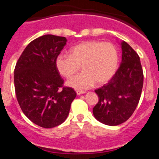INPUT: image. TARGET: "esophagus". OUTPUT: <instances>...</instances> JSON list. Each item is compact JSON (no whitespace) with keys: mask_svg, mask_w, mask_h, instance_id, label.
Listing matches in <instances>:
<instances>
[{"mask_svg":"<svg viewBox=\"0 0 159 159\" xmlns=\"http://www.w3.org/2000/svg\"><path fill=\"white\" fill-rule=\"evenodd\" d=\"M75 92H76V94H77V95H82V94L85 93V92H84V91H80V90H76Z\"/></svg>","mask_w":159,"mask_h":159,"instance_id":"34e87169","label":"esophagus"}]
</instances>
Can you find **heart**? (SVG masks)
<instances>
[{"instance_id":"obj_1","label":"heart","mask_w":159,"mask_h":159,"mask_svg":"<svg viewBox=\"0 0 159 159\" xmlns=\"http://www.w3.org/2000/svg\"><path fill=\"white\" fill-rule=\"evenodd\" d=\"M70 55H60L56 67L60 75L71 78L80 70L83 71L67 82V86L79 90L88 89L95 83L101 85L115 75L119 64V52L110 42L86 41L70 49Z\"/></svg>"}]
</instances>
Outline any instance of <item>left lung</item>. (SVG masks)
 Here are the masks:
<instances>
[{
    "label": "left lung",
    "mask_w": 159,
    "mask_h": 159,
    "mask_svg": "<svg viewBox=\"0 0 159 159\" xmlns=\"http://www.w3.org/2000/svg\"><path fill=\"white\" fill-rule=\"evenodd\" d=\"M122 62L107 84L95 90L99 102L94 107L95 119L108 126H117L132 116L139 102L143 72L139 55L127 42H121Z\"/></svg>",
    "instance_id": "1"
}]
</instances>
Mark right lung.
I'll return each mask as SVG.
<instances>
[{
	"label": "right lung",
	"instance_id": "right-lung-1",
	"mask_svg": "<svg viewBox=\"0 0 159 159\" xmlns=\"http://www.w3.org/2000/svg\"><path fill=\"white\" fill-rule=\"evenodd\" d=\"M67 43L64 36L44 35L25 48L14 70L18 103L33 123L52 128L65 121L76 96L56 67V60Z\"/></svg>",
	"mask_w": 159,
	"mask_h": 159
}]
</instances>
